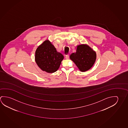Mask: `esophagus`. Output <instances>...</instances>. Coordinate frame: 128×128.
Segmentation results:
<instances>
[{"instance_id":"obj_1","label":"esophagus","mask_w":128,"mask_h":128,"mask_svg":"<svg viewBox=\"0 0 128 128\" xmlns=\"http://www.w3.org/2000/svg\"><path fill=\"white\" fill-rule=\"evenodd\" d=\"M65 58H66V59H69V55H66V57H65Z\"/></svg>"}]
</instances>
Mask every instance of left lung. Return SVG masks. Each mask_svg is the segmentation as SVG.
<instances>
[{
	"mask_svg": "<svg viewBox=\"0 0 128 128\" xmlns=\"http://www.w3.org/2000/svg\"><path fill=\"white\" fill-rule=\"evenodd\" d=\"M96 58V52L87 44L77 45L76 52L70 56V59L75 64L80 71L82 72L91 68Z\"/></svg>",
	"mask_w": 128,
	"mask_h": 128,
	"instance_id": "obj_1",
	"label": "left lung"
}]
</instances>
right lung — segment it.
I'll use <instances>...</instances> for the list:
<instances>
[{
	"label": "right lung",
	"mask_w": 128,
	"mask_h": 128,
	"mask_svg": "<svg viewBox=\"0 0 128 128\" xmlns=\"http://www.w3.org/2000/svg\"><path fill=\"white\" fill-rule=\"evenodd\" d=\"M64 56L51 42L47 40L37 48L35 52V61L42 71L48 73L55 72L59 69Z\"/></svg>",
	"instance_id": "right-lung-1"
}]
</instances>
